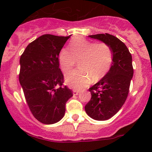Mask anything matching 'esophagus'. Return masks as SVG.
I'll return each instance as SVG.
<instances>
[{"instance_id":"esophagus-1","label":"esophagus","mask_w":152,"mask_h":152,"mask_svg":"<svg viewBox=\"0 0 152 152\" xmlns=\"http://www.w3.org/2000/svg\"><path fill=\"white\" fill-rule=\"evenodd\" d=\"M78 93H79V91H76V90H74V91H73V94H74V96L78 95Z\"/></svg>"}]
</instances>
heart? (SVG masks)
<instances>
[{
    "mask_svg": "<svg viewBox=\"0 0 152 152\" xmlns=\"http://www.w3.org/2000/svg\"><path fill=\"white\" fill-rule=\"evenodd\" d=\"M69 50L63 48L58 54L61 70L67 74L78 62L79 69L68 74L66 82L71 88L81 89L92 82L100 81L108 74L113 63V50L108 43H94L83 37L71 40Z\"/></svg>",
    "mask_w": 152,
    "mask_h": 152,
    "instance_id": "1",
    "label": "heart"
}]
</instances>
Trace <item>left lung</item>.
Wrapping results in <instances>:
<instances>
[{
  "label": "left lung",
  "mask_w": 152,
  "mask_h": 152,
  "mask_svg": "<svg viewBox=\"0 0 152 152\" xmlns=\"http://www.w3.org/2000/svg\"><path fill=\"white\" fill-rule=\"evenodd\" d=\"M88 36L108 43L114 55L108 74L89 88L91 98L85 106V111L91 118L105 121L114 116L126 102L134 74L132 57L126 45L113 35Z\"/></svg>",
  "instance_id": "left-lung-1"
}]
</instances>
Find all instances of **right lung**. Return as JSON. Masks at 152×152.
<instances>
[{
  "mask_svg": "<svg viewBox=\"0 0 152 152\" xmlns=\"http://www.w3.org/2000/svg\"><path fill=\"white\" fill-rule=\"evenodd\" d=\"M71 36L44 34L29 43L20 56L19 81L26 102L34 117L44 124L60 121L66 103L74 95L63 86L58 64V54Z\"/></svg>",
  "mask_w": 152,
  "mask_h": 152,
  "instance_id": "obj_1",
  "label": "right lung"
}]
</instances>
